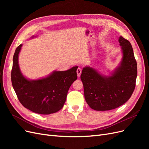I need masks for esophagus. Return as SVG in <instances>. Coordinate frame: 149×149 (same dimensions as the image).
<instances>
[{
	"instance_id": "34e87169",
	"label": "esophagus",
	"mask_w": 149,
	"mask_h": 149,
	"mask_svg": "<svg viewBox=\"0 0 149 149\" xmlns=\"http://www.w3.org/2000/svg\"><path fill=\"white\" fill-rule=\"evenodd\" d=\"M77 71L78 76V77H79V76H81V69L79 68L77 69V71Z\"/></svg>"
}]
</instances>
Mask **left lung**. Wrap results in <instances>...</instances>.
Wrapping results in <instances>:
<instances>
[{
	"mask_svg": "<svg viewBox=\"0 0 149 149\" xmlns=\"http://www.w3.org/2000/svg\"><path fill=\"white\" fill-rule=\"evenodd\" d=\"M123 58L119 66L106 76L93 68H83L81 79L84 98L89 106L96 111L116 109L127 102L136 86L137 62L131 44L123 37L119 38Z\"/></svg>",
	"mask_w": 149,
	"mask_h": 149,
	"instance_id": "left-lung-1",
	"label": "left lung"
}]
</instances>
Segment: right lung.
Here are the masks:
<instances>
[{"label":"right lung","instance_id":"right-lung-1","mask_svg":"<svg viewBox=\"0 0 149 149\" xmlns=\"http://www.w3.org/2000/svg\"><path fill=\"white\" fill-rule=\"evenodd\" d=\"M22 46L15 49L11 72L12 86L18 99L25 108L35 113L47 115L58 112L64 105L71 85L77 79L78 66L55 71L42 79H28L21 73L18 61Z\"/></svg>","mask_w":149,"mask_h":149}]
</instances>
